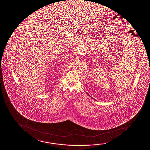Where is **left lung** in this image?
I'll return each instance as SVG.
<instances>
[{
	"instance_id": "obj_1",
	"label": "left lung",
	"mask_w": 150,
	"mask_h": 150,
	"mask_svg": "<svg viewBox=\"0 0 150 150\" xmlns=\"http://www.w3.org/2000/svg\"><path fill=\"white\" fill-rule=\"evenodd\" d=\"M87 93V94H88V96H90V95H88V93Z\"/></svg>"
}]
</instances>
